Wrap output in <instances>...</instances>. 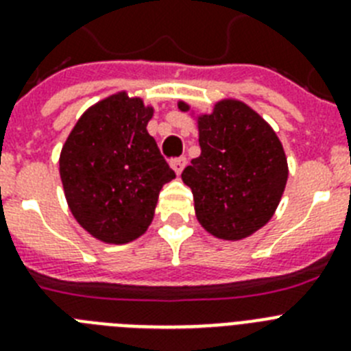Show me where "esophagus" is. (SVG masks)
<instances>
[{
	"mask_svg": "<svg viewBox=\"0 0 351 351\" xmlns=\"http://www.w3.org/2000/svg\"><path fill=\"white\" fill-rule=\"evenodd\" d=\"M170 167H172L173 172L178 173V176H181L182 170H184V167H186V158H182V156L176 158V160L170 161Z\"/></svg>",
	"mask_w": 351,
	"mask_h": 351,
	"instance_id": "34e87169",
	"label": "esophagus"
}]
</instances>
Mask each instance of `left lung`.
I'll list each match as a JSON object with an SVG mask.
<instances>
[{
	"label": "left lung",
	"instance_id": "8db88e82",
	"mask_svg": "<svg viewBox=\"0 0 351 351\" xmlns=\"http://www.w3.org/2000/svg\"><path fill=\"white\" fill-rule=\"evenodd\" d=\"M178 107L197 121L202 151L181 176L198 223L223 241L250 237L271 221L283 197V144L267 121L235 98L218 100L209 114H195L182 100Z\"/></svg>",
	"mask_w": 351,
	"mask_h": 351
}]
</instances>
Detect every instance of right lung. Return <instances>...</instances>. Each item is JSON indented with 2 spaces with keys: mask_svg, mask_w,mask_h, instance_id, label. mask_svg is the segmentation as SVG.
<instances>
[{
  "mask_svg": "<svg viewBox=\"0 0 351 351\" xmlns=\"http://www.w3.org/2000/svg\"><path fill=\"white\" fill-rule=\"evenodd\" d=\"M153 114L141 96L114 93L79 117L61 149L68 207L101 243L126 244L144 235L161 188L176 178L147 132Z\"/></svg>",
  "mask_w": 351,
  "mask_h": 351,
  "instance_id": "right-lung-1",
  "label": "right lung"
}]
</instances>
